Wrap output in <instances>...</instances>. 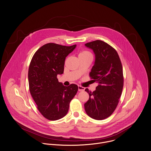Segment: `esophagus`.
<instances>
[{"instance_id": "1", "label": "esophagus", "mask_w": 151, "mask_h": 151, "mask_svg": "<svg viewBox=\"0 0 151 151\" xmlns=\"http://www.w3.org/2000/svg\"><path fill=\"white\" fill-rule=\"evenodd\" d=\"M78 91H84V90H85V88H84V87H81V86H78Z\"/></svg>"}]
</instances>
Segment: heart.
Returning <instances> with one entry per match:
<instances>
[{
    "instance_id": "heart-1",
    "label": "heart",
    "mask_w": 151,
    "mask_h": 151,
    "mask_svg": "<svg viewBox=\"0 0 151 151\" xmlns=\"http://www.w3.org/2000/svg\"><path fill=\"white\" fill-rule=\"evenodd\" d=\"M91 55L88 51H83L79 54V56L80 55Z\"/></svg>"
}]
</instances>
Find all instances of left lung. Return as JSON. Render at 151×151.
<instances>
[{
    "label": "left lung",
    "mask_w": 151,
    "mask_h": 151,
    "mask_svg": "<svg viewBox=\"0 0 151 151\" xmlns=\"http://www.w3.org/2000/svg\"><path fill=\"white\" fill-rule=\"evenodd\" d=\"M85 46L95 54L90 76L98 86L93 93L85 90L90 98L84 108L89 116L102 120L113 113L119 102L124 86L122 66L116 51L106 43L97 40Z\"/></svg>",
    "instance_id": "obj_1"
}]
</instances>
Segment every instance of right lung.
Listing matches in <instances>:
<instances>
[{
	"label": "right lung",
	"mask_w": 151,
	"mask_h": 151,
	"mask_svg": "<svg viewBox=\"0 0 151 151\" xmlns=\"http://www.w3.org/2000/svg\"><path fill=\"white\" fill-rule=\"evenodd\" d=\"M76 46L47 43L37 50L31 60L28 71L29 90L39 111L47 119L64 117L77 93L76 84L66 87L57 78L64 72L65 57Z\"/></svg>",
	"instance_id": "obj_1"
}]
</instances>
